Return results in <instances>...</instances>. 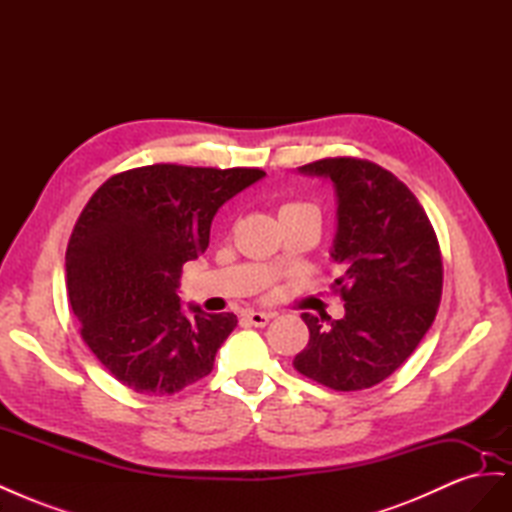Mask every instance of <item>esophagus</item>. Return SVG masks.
<instances>
[{
    "mask_svg": "<svg viewBox=\"0 0 512 512\" xmlns=\"http://www.w3.org/2000/svg\"><path fill=\"white\" fill-rule=\"evenodd\" d=\"M273 318V314H267V312H245L243 314V320L247 324H252V327H265V324Z\"/></svg>",
    "mask_w": 512,
    "mask_h": 512,
    "instance_id": "obj_1",
    "label": "esophagus"
}]
</instances>
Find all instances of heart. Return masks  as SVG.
Returning <instances> with one entry per match:
<instances>
[{"mask_svg": "<svg viewBox=\"0 0 512 512\" xmlns=\"http://www.w3.org/2000/svg\"><path fill=\"white\" fill-rule=\"evenodd\" d=\"M301 207H309V205H303V203H286V205L280 209V215H282V213H288V211H294V209H301Z\"/></svg>", "mask_w": 512, "mask_h": 512, "instance_id": "obj_1", "label": "heart"}]
</instances>
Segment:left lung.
Segmentation results:
<instances>
[{
    "mask_svg": "<svg viewBox=\"0 0 512 512\" xmlns=\"http://www.w3.org/2000/svg\"><path fill=\"white\" fill-rule=\"evenodd\" d=\"M333 181L337 232L331 258L346 314L322 324L301 314L307 346L294 369L335 391H361L389 378L421 344L442 297L438 237L416 196L382 166L324 158L299 168Z\"/></svg>",
    "mask_w": 512,
    "mask_h": 512,
    "instance_id": "obj_1",
    "label": "left lung"
}]
</instances>
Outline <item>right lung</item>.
Here are the masks:
<instances>
[{
    "instance_id": "right-lung-1",
    "label": "right lung",
    "mask_w": 512,
    "mask_h": 512,
    "mask_svg": "<svg viewBox=\"0 0 512 512\" xmlns=\"http://www.w3.org/2000/svg\"><path fill=\"white\" fill-rule=\"evenodd\" d=\"M265 177L260 168L153 164L102 183L66 252L81 337L134 393L173 395L211 374L235 314L185 312L181 269L207 250L218 209Z\"/></svg>"
}]
</instances>
